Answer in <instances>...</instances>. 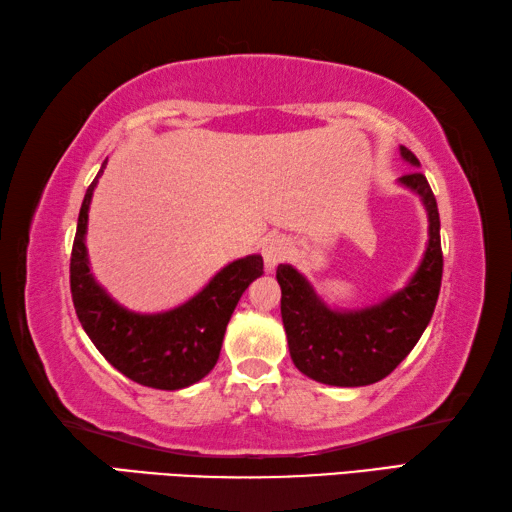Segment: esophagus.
<instances>
[{
    "mask_svg": "<svg viewBox=\"0 0 512 512\" xmlns=\"http://www.w3.org/2000/svg\"><path fill=\"white\" fill-rule=\"evenodd\" d=\"M288 255H291V241L286 237L271 235L268 239H264L262 257L268 268H275L277 264H282Z\"/></svg>",
    "mask_w": 512,
    "mask_h": 512,
    "instance_id": "1",
    "label": "esophagus"
}]
</instances>
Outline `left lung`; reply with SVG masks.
I'll return each mask as SVG.
<instances>
[{
  "instance_id": "left-lung-1",
  "label": "left lung",
  "mask_w": 512,
  "mask_h": 512,
  "mask_svg": "<svg viewBox=\"0 0 512 512\" xmlns=\"http://www.w3.org/2000/svg\"><path fill=\"white\" fill-rule=\"evenodd\" d=\"M403 159L418 167L401 145ZM421 197L430 221L421 266L401 291L358 311H333L293 266H277L282 288V322L295 367L324 385L362 387L383 380L401 365L432 320L441 291V221L425 174L412 170L398 179Z\"/></svg>"
}]
</instances>
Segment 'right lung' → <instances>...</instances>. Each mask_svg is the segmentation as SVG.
<instances>
[{"label": "right lung", "mask_w": 512, "mask_h": 512, "mask_svg": "<svg viewBox=\"0 0 512 512\" xmlns=\"http://www.w3.org/2000/svg\"><path fill=\"white\" fill-rule=\"evenodd\" d=\"M107 161L82 201L71 250V297L78 320L111 367L154 389L190 387L217 365L221 342L241 293L264 273L262 255L221 268L201 291L176 309L134 313L111 300L89 268L85 235L89 203Z\"/></svg>", "instance_id": "right-lung-1"}]
</instances>
